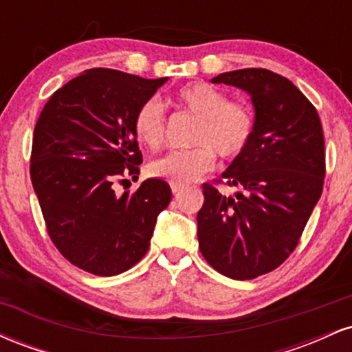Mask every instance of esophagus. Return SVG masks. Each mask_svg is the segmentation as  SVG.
<instances>
[{
  "label": "esophagus",
  "instance_id": "34e87169",
  "mask_svg": "<svg viewBox=\"0 0 352 352\" xmlns=\"http://www.w3.org/2000/svg\"><path fill=\"white\" fill-rule=\"evenodd\" d=\"M170 188H172L173 195H179V193L182 192V187H180V185H177V184H170Z\"/></svg>",
  "mask_w": 352,
  "mask_h": 352
}]
</instances>
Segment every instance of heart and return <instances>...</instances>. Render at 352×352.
<instances>
[{"label": "heart", "mask_w": 352, "mask_h": 352, "mask_svg": "<svg viewBox=\"0 0 352 352\" xmlns=\"http://www.w3.org/2000/svg\"><path fill=\"white\" fill-rule=\"evenodd\" d=\"M167 102L177 111L197 117L185 151L168 152L151 164L153 177L180 187L199 180L215 165V153L223 160L236 159L246 151L254 132V114L248 104L228 100L227 94L207 82L185 84ZM135 139L148 148H159L165 137V116L159 100L148 99L137 107L132 119Z\"/></svg>", "instance_id": "1"}]
</instances>
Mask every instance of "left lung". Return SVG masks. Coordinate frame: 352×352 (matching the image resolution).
Listing matches in <instances>:
<instances>
[{
	"label": "left lung",
	"mask_w": 352,
	"mask_h": 352,
	"mask_svg": "<svg viewBox=\"0 0 352 352\" xmlns=\"http://www.w3.org/2000/svg\"><path fill=\"white\" fill-rule=\"evenodd\" d=\"M212 82L252 96L254 132L221 175L240 192L227 197L204 184L199 248L218 273L253 280L276 270L300 241L324 184V135L313 104L276 72L248 67Z\"/></svg>",
	"instance_id": "obj_1"
}]
</instances>
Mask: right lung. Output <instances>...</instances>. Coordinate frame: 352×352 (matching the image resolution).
Here are the masks:
<instances>
[{
	"mask_svg": "<svg viewBox=\"0 0 352 352\" xmlns=\"http://www.w3.org/2000/svg\"><path fill=\"white\" fill-rule=\"evenodd\" d=\"M165 80L96 67L58 89L39 114L31 182L52 243L84 272L114 276L139 263L170 204L172 190L160 179L122 197L114 192L116 182L139 175L132 119Z\"/></svg>",
	"mask_w": 352,
	"mask_h": 352,
	"instance_id": "right-lung-1",
	"label": "right lung"
}]
</instances>
